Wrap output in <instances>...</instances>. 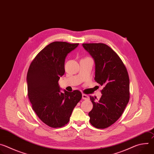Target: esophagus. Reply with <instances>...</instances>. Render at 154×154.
<instances>
[{"instance_id": "1", "label": "esophagus", "mask_w": 154, "mask_h": 154, "mask_svg": "<svg viewBox=\"0 0 154 154\" xmlns=\"http://www.w3.org/2000/svg\"><path fill=\"white\" fill-rule=\"evenodd\" d=\"M82 99H84V100H88V99H89V96H87L86 94H82Z\"/></svg>"}]
</instances>
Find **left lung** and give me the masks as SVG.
<instances>
[{"mask_svg": "<svg viewBox=\"0 0 154 154\" xmlns=\"http://www.w3.org/2000/svg\"><path fill=\"white\" fill-rule=\"evenodd\" d=\"M95 63V80L104 87L102 96H90L93 104L89 112L90 123L98 128L114 124L122 115L129 100V77L121 58L108 46L103 43L82 44Z\"/></svg>", "mask_w": 154, "mask_h": 154, "instance_id": "left-lung-1", "label": "left lung"}]
</instances>
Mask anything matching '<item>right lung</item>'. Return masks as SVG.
Returning <instances> with one entry per match:
<instances>
[{"label":"right lung","mask_w":154,"mask_h":154,"mask_svg":"<svg viewBox=\"0 0 154 154\" xmlns=\"http://www.w3.org/2000/svg\"><path fill=\"white\" fill-rule=\"evenodd\" d=\"M79 44L53 42L44 48L32 62L27 75V91L33 109L38 118L53 128L66 124L74 107L82 99L78 90L61 92L60 78L65 72L68 54Z\"/></svg>","instance_id":"right-lung-1"}]
</instances>
